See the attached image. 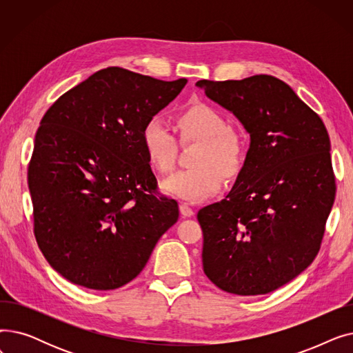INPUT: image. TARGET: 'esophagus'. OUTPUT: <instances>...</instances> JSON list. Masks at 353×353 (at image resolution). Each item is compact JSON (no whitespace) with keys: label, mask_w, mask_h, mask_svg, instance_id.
I'll return each mask as SVG.
<instances>
[{"label":"esophagus","mask_w":353,"mask_h":353,"mask_svg":"<svg viewBox=\"0 0 353 353\" xmlns=\"http://www.w3.org/2000/svg\"><path fill=\"white\" fill-rule=\"evenodd\" d=\"M180 213L184 217H190L194 214V210L188 205V203H180Z\"/></svg>","instance_id":"34e87169"}]
</instances>
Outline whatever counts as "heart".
Returning <instances> with one entry per match:
<instances>
[{"label": "heart", "instance_id": "obj_1", "mask_svg": "<svg viewBox=\"0 0 353 353\" xmlns=\"http://www.w3.org/2000/svg\"><path fill=\"white\" fill-rule=\"evenodd\" d=\"M177 139L160 119H150L141 130V147L152 169L167 174L174 169L179 144H197L192 157L193 169L179 172L161 183L167 194L199 201L216 194L221 177L236 180L245 170L249 144L230 128L229 119L220 110L197 103L183 108L174 117Z\"/></svg>", "mask_w": 353, "mask_h": 353}]
</instances>
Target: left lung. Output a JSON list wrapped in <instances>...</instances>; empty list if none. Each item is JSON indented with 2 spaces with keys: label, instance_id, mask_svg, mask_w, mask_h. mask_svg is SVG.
I'll use <instances>...</instances> for the list:
<instances>
[{
  "label": "left lung",
  "instance_id": "1",
  "mask_svg": "<svg viewBox=\"0 0 353 353\" xmlns=\"http://www.w3.org/2000/svg\"><path fill=\"white\" fill-rule=\"evenodd\" d=\"M250 134L245 170L226 199L203 208V270L221 290L265 294L316 257L336 193L322 119L282 80L197 81Z\"/></svg>",
  "mask_w": 353,
  "mask_h": 353
}]
</instances>
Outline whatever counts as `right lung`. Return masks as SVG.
Here are the masks:
<instances>
[{"label": "right lung", "mask_w": 353, "mask_h": 353, "mask_svg": "<svg viewBox=\"0 0 353 353\" xmlns=\"http://www.w3.org/2000/svg\"><path fill=\"white\" fill-rule=\"evenodd\" d=\"M186 83L107 67L41 119L28 164L34 236L71 283L124 286L179 220L177 201L159 192L141 130Z\"/></svg>", "instance_id": "right-lung-1"}]
</instances>
